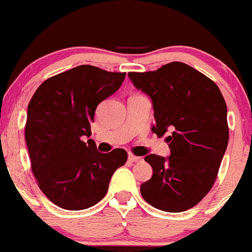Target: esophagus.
Returning a JSON list of instances; mask_svg holds the SVG:
<instances>
[{"mask_svg": "<svg viewBox=\"0 0 252 252\" xmlns=\"http://www.w3.org/2000/svg\"><path fill=\"white\" fill-rule=\"evenodd\" d=\"M128 160L131 162H141L142 160V158H139V157H136V155H133V154H129L128 155Z\"/></svg>", "mask_w": 252, "mask_h": 252, "instance_id": "34e87169", "label": "esophagus"}]
</instances>
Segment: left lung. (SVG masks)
Here are the masks:
<instances>
[{"label": "left lung", "instance_id": "obj_1", "mask_svg": "<svg viewBox=\"0 0 252 252\" xmlns=\"http://www.w3.org/2000/svg\"><path fill=\"white\" fill-rule=\"evenodd\" d=\"M154 109L152 131L166 137L171 155L149 154L153 176L141 186L148 204L166 212L195 206L216 181L229 138L227 105L219 86L200 71L172 62L155 71L128 72Z\"/></svg>", "mask_w": 252, "mask_h": 252}]
</instances>
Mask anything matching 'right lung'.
I'll return each instance as SVG.
<instances>
[{"mask_svg":"<svg viewBox=\"0 0 252 252\" xmlns=\"http://www.w3.org/2000/svg\"><path fill=\"white\" fill-rule=\"evenodd\" d=\"M126 72L79 65L43 81L28 105L25 141L31 170L57 206L85 210L102 200L113 173L127 160L118 148L99 153L88 145L98 104L119 90Z\"/></svg>","mask_w":252,"mask_h":252,"instance_id":"right-lung-1","label":"right lung"}]
</instances>
